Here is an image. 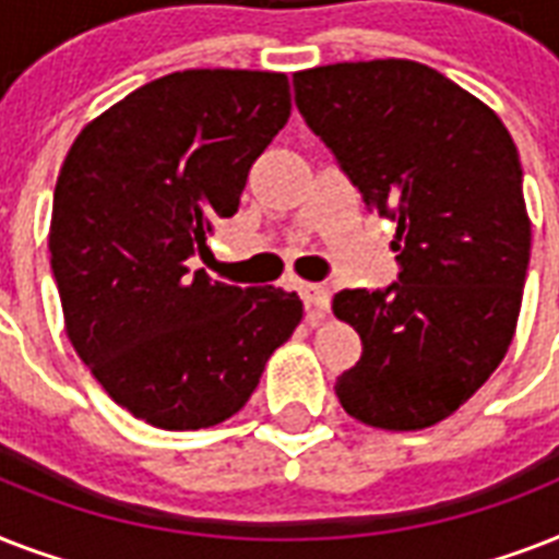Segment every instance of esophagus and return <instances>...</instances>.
<instances>
[{"instance_id":"obj_1","label":"esophagus","mask_w":559,"mask_h":559,"mask_svg":"<svg viewBox=\"0 0 559 559\" xmlns=\"http://www.w3.org/2000/svg\"><path fill=\"white\" fill-rule=\"evenodd\" d=\"M298 293H301V301H305L310 322H319V319L328 316V310H331V289L322 287V284H301Z\"/></svg>"}]
</instances>
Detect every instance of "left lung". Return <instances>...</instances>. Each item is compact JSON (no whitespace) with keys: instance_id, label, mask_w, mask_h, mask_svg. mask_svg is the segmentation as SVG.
I'll return each mask as SVG.
<instances>
[{"instance_id":"obj_1","label":"left lung","mask_w":559,"mask_h":559,"mask_svg":"<svg viewBox=\"0 0 559 559\" xmlns=\"http://www.w3.org/2000/svg\"><path fill=\"white\" fill-rule=\"evenodd\" d=\"M293 86L368 209L397 223V281L333 296L362 340L336 397L377 429L438 424L485 385L516 331L531 261L516 144L493 109L415 60L316 66Z\"/></svg>"}]
</instances>
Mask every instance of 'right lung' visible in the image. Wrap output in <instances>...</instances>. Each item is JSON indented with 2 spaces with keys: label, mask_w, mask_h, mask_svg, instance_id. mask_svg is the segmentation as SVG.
<instances>
[{
  "label": "right lung",
  "mask_w": 559,
  "mask_h": 559,
  "mask_svg": "<svg viewBox=\"0 0 559 559\" xmlns=\"http://www.w3.org/2000/svg\"><path fill=\"white\" fill-rule=\"evenodd\" d=\"M287 118V74L188 69L130 92L66 156L48 231L66 333L144 424H223L301 322L296 293L191 270Z\"/></svg>",
  "instance_id": "1"
}]
</instances>
